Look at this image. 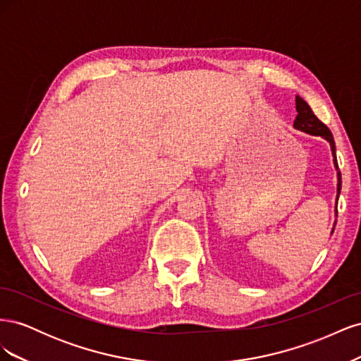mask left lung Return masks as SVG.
I'll use <instances>...</instances> for the list:
<instances>
[{
	"label": "left lung",
	"instance_id": "8db88e82",
	"mask_svg": "<svg viewBox=\"0 0 361 361\" xmlns=\"http://www.w3.org/2000/svg\"><path fill=\"white\" fill-rule=\"evenodd\" d=\"M295 105H297V113L298 114H297V117H295L293 128L302 130V133H305V134L319 135V137H322V138L329 141L330 146H331L333 157H334L336 170H338L337 159H336V145H334V138H333L331 130L326 128V125H324L321 120L313 114L312 108L309 106L307 102L302 99V97H300V96L295 97ZM341 190H342V174H341V171H337V199H338V194H341Z\"/></svg>",
	"mask_w": 361,
	"mask_h": 361
}]
</instances>
